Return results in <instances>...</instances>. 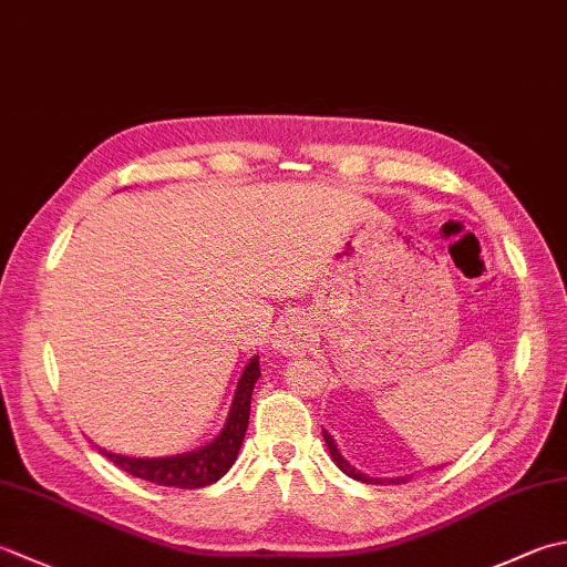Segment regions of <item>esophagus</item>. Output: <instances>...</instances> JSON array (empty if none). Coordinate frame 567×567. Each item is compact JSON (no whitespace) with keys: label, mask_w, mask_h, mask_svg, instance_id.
Listing matches in <instances>:
<instances>
[{"label":"esophagus","mask_w":567,"mask_h":567,"mask_svg":"<svg viewBox=\"0 0 567 567\" xmlns=\"http://www.w3.org/2000/svg\"><path fill=\"white\" fill-rule=\"evenodd\" d=\"M315 334H312V327H309V321L299 315L292 317H285L280 324L275 329V337H272V349L277 353H282V357H299V353H305L309 347H312Z\"/></svg>","instance_id":"obj_1"}]
</instances>
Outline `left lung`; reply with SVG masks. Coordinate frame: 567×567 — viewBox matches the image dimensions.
I'll use <instances>...</instances> for the list:
<instances>
[{"label":"left lung","mask_w":567,"mask_h":567,"mask_svg":"<svg viewBox=\"0 0 567 567\" xmlns=\"http://www.w3.org/2000/svg\"><path fill=\"white\" fill-rule=\"evenodd\" d=\"M321 435H324V442H327V450L331 454V460H334L337 467L347 476H351V480L363 482V484H385L388 486V484H405V482H410V476H413V474H405V476H371V474H363L361 470L353 467V464L347 457H343V454L337 447L334 437H331L324 427H321Z\"/></svg>","instance_id":"8db88e82"}]
</instances>
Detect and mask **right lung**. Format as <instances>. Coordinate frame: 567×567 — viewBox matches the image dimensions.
<instances>
[{"label": "right lung", "mask_w": 567, "mask_h": 567, "mask_svg": "<svg viewBox=\"0 0 567 567\" xmlns=\"http://www.w3.org/2000/svg\"><path fill=\"white\" fill-rule=\"evenodd\" d=\"M260 379V359L252 357L246 369H243L236 393H233V403L228 410V417L218 435L206 442L204 447H196L184 454H169V457H127V454L107 452L97 447L100 454L117 464L120 470L137 476L142 482H152L159 486H174V489H202L218 482L233 462L238 460V452L246 437L248 420H250V398L252 388Z\"/></svg>", "instance_id": "1"}]
</instances>
